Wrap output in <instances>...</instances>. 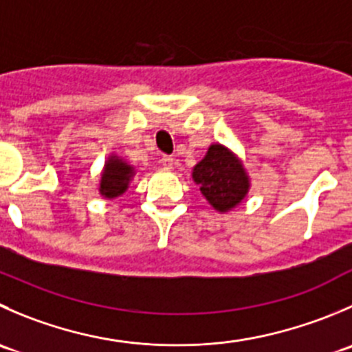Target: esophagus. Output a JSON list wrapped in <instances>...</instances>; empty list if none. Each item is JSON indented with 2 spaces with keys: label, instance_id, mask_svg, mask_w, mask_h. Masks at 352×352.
<instances>
[{
  "label": "esophagus",
  "instance_id": "1",
  "mask_svg": "<svg viewBox=\"0 0 352 352\" xmlns=\"http://www.w3.org/2000/svg\"><path fill=\"white\" fill-rule=\"evenodd\" d=\"M160 163H162L165 168H173V165H175V160H173L172 156H162Z\"/></svg>",
  "mask_w": 352,
  "mask_h": 352
}]
</instances>
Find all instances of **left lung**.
<instances>
[{
  "instance_id": "left-lung-1",
  "label": "left lung",
  "mask_w": 352,
  "mask_h": 352,
  "mask_svg": "<svg viewBox=\"0 0 352 352\" xmlns=\"http://www.w3.org/2000/svg\"><path fill=\"white\" fill-rule=\"evenodd\" d=\"M192 179L218 211L230 210L248 194L249 180L241 162L220 144L208 149L206 156L194 166Z\"/></svg>"
}]
</instances>
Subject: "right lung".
Wrapping results in <instances>:
<instances>
[{
	"instance_id": "1",
	"label": "right lung",
	"mask_w": 352,
	"mask_h": 352,
	"mask_svg": "<svg viewBox=\"0 0 352 352\" xmlns=\"http://www.w3.org/2000/svg\"><path fill=\"white\" fill-rule=\"evenodd\" d=\"M131 175L132 166H129L125 162L111 156L108 160L107 166H104L103 175H101V194L104 197H110V199L124 194V190L129 186V180H131Z\"/></svg>"
}]
</instances>
